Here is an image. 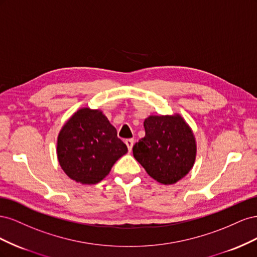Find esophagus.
<instances>
[{"instance_id": "esophagus-1", "label": "esophagus", "mask_w": 257, "mask_h": 257, "mask_svg": "<svg viewBox=\"0 0 257 257\" xmlns=\"http://www.w3.org/2000/svg\"><path fill=\"white\" fill-rule=\"evenodd\" d=\"M125 145L127 146V149L131 151L132 148H133V146H134V139H132V138L126 139V141H125Z\"/></svg>"}]
</instances>
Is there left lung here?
Returning a JSON list of instances; mask_svg holds the SVG:
<instances>
[{
  "label": "left lung",
  "mask_w": 257,
  "mask_h": 257,
  "mask_svg": "<svg viewBox=\"0 0 257 257\" xmlns=\"http://www.w3.org/2000/svg\"><path fill=\"white\" fill-rule=\"evenodd\" d=\"M146 135L133 147V154L150 177L174 184L189 174L196 159V141L189 124L179 113L149 115Z\"/></svg>",
  "instance_id": "obj_1"
}]
</instances>
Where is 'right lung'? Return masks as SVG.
I'll use <instances>...</instances> for the list:
<instances>
[{
	"instance_id": "right-lung-1",
	"label": "right lung",
	"mask_w": 257,
	"mask_h": 257,
	"mask_svg": "<svg viewBox=\"0 0 257 257\" xmlns=\"http://www.w3.org/2000/svg\"><path fill=\"white\" fill-rule=\"evenodd\" d=\"M127 147L99 109L80 108L61 128L58 161L63 172L76 182L95 184L109 174Z\"/></svg>"
}]
</instances>
